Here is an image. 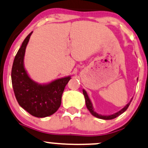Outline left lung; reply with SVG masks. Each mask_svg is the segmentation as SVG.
Here are the masks:
<instances>
[{"instance_id":"1","label":"left lung","mask_w":148,"mask_h":148,"mask_svg":"<svg viewBox=\"0 0 148 148\" xmlns=\"http://www.w3.org/2000/svg\"><path fill=\"white\" fill-rule=\"evenodd\" d=\"M83 95H84L85 100V105H86V107H87V108H88V110L90 111V113L92 114L93 116H95V118H99V119L112 120V119H114V118H117V117L119 116V115H121L122 113H123V112H124L127 109V108H128L129 106H130L131 101H132V99H131L130 101L129 102V103H127V104L126 105V106H125L124 108H122L120 110L118 111L117 112H115V113L112 114V115H100V114L97 113L96 111H95V110H94V108H93V106H92V102H91V100H90L89 97H88V93H87V92L84 89H83Z\"/></svg>"}]
</instances>
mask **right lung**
<instances>
[{
  "instance_id": "obj_1",
  "label": "right lung",
  "mask_w": 148,
  "mask_h": 148,
  "mask_svg": "<svg viewBox=\"0 0 148 148\" xmlns=\"http://www.w3.org/2000/svg\"><path fill=\"white\" fill-rule=\"evenodd\" d=\"M32 33L33 32L25 38L14 58L11 71L12 85L15 96L21 108L33 116L45 118L54 114L60 108L64 89L71 76L42 84L29 76L24 66V57Z\"/></svg>"
}]
</instances>
